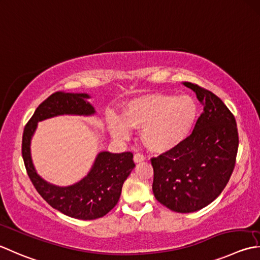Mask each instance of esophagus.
<instances>
[{
	"instance_id": "34e87169",
	"label": "esophagus",
	"mask_w": 260,
	"mask_h": 260,
	"mask_svg": "<svg viewBox=\"0 0 260 260\" xmlns=\"http://www.w3.org/2000/svg\"><path fill=\"white\" fill-rule=\"evenodd\" d=\"M144 160H145V156L142 154V153H136L134 155V161L136 162V164H139V162H142V161H144Z\"/></svg>"
}]
</instances>
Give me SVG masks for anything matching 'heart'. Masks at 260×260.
Returning <instances> with one entry per match:
<instances>
[{
	"label": "heart",
	"instance_id": "obj_1",
	"mask_svg": "<svg viewBox=\"0 0 260 260\" xmlns=\"http://www.w3.org/2000/svg\"><path fill=\"white\" fill-rule=\"evenodd\" d=\"M198 108L189 95L151 94L131 101L123 119L113 118L110 133L126 140L131 129H142L141 139L152 152H167L184 142L194 128Z\"/></svg>",
	"mask_w": 260,
	"mask_h": 260
}]
</instances>
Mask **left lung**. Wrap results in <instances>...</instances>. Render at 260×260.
<instances>
[{
  "label": "left lung",
  "instance_id": "1",
  "mask_svg": "<svg viewBox=\"0 0 260 260\" xmlns=\"http://www.w3.org/2000/svg\"><path fill=\"white\" fill-rule=\"evenodd\" d=\"M203 105L192 133L175 149L152 157L153 194L177 213H191L215 200L235 169L239 146L235 116L202 86L184 82Z\"/></svg>",
  "mask_w": 260,
  "mask_h": 260
}]
</instances>
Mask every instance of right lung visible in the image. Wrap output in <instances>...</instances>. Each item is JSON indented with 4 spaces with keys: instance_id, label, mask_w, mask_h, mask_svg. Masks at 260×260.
Returning <instances> with one entry per match:
<instances>
[{
    "instance_id": "obj_1",
    "label": "right lung",
    "mask_w": 260,
    "mask_h": 260,
    "mask_svg": "<svg viewBox=\"0 0 260 260\" xmlns=\"http://www.w3.org/2000/svg\"><path fill=\"white\" fill-rule=\"evenodd\" d=\"M86 93H66L63 91L49 95L36 109L27 123L22 136V157L32 185L44 200L55 210L79 220H94L105 216L116 206L124 181L134 169L132 152H100L83 179L74 185L59 187L49 184L36 171L30 152V143L39 121L60 115L90 116L95 113L86 99Z\"/></svg>"
}]
</instances>
